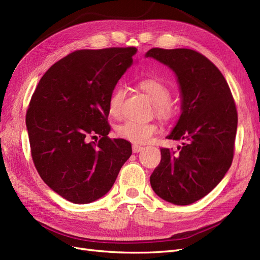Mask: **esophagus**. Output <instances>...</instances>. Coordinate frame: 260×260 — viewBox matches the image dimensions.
Returning a JSON list of instances; mask_svg holds the SVG:
<instances>
[{
	"label": "esophagus",
	"instance_id": "34e87169",
	"mask_svg": "<svg viewBox=\"0 0 260 260\" xmlns=\"http://www.w3.org/2000/svg\"><path fill=\"white\" fill-rule=\"evenodd\" d=\"M143 149V147L142 146H140V145H132V152L133 153H139V152H141Z\"/></svg>",
	"mask_w": 260,
	"mask_h": 260
}]
</instances>
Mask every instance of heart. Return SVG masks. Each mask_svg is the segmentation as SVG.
I'll return each mask as SVG.
<instances>
[{"label": "heart", "instance_id": "1", "mask_svg": "<svg viewBox=\"0 0 260 260\" xmlns=\"http://www.w3.org/2000/svg\"><path fill=\"white\" fill-rule=\"evenodd\" d=\"M139 88L154 102L155 113L162 120H169L175 115V106L171 103L170 88L162 81L155 78H145L139 81ZM125 90L119 85L112 92L108 100V112L111 116L119 118L122 113V103ZM158 131L157 124L153 122H140L135 120L125 121L117 127L118 137L136 144H145L152 140Z\"/></svg>", "mask_w": 260, "mask_h": 260}]
</instances>
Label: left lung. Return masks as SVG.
Listing matches in <instances>:
<instances>
[{
  "label": "left lung",
  "instance_id": "1",
  "mask_svg": "<svg viewBox=\"0 0 260 260\" xmlns=\"http://www.w3.org/2000/svg\"><path fill=\"white\" fill-rule=\"evenodd\" d=\"M178 77L182 114L170 140H184L177 151L160 148L161 159L151 175L154 192L176 205L207 195L229 170L234 155L238 112L221 72L190 49L153 48L146 53Z\"/></svg>",
  "mask_w": 260,
  "mask_h": 260
}]
</instances>
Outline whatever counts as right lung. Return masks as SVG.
Wrapping results in <instances>:
<instances>
[{"label":"right lung","mask_w":260,"mask_h":260,"mask_svg":"<svg viewBox=\"0 0 260 260\" xmlns=\"http://www.w3.org/2000/svg\"><path fill=\"white\" fill-rule=\"evenodd\" d=\"M135 46L78 50L52 65L26 114L31 156L42 180L75 204L104 196L132 154L108 133V100L137 54ZM99 135V143H89Z\"/></svg>","instance_id":"1"}]
</instances>
